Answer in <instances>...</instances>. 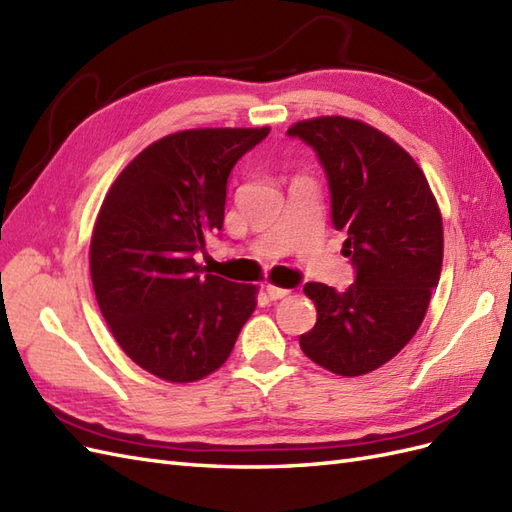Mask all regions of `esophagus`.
<instances>
[{"label":"esophagus","mask_w":512,"mask_h":512,"mask_svg":"<svg viewBox=\"0 0 512 512\" xmlns=\"http://www.w3.org/2000/svg\"><path fill=\"white\" fill-rule=\"evenodd\" d=\"M266 294L270 300H281L290 294V290H285V287H277V285H266Z\"/></svg>","instance_id":"obj_1"}]
</instances>
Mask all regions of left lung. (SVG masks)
<instances>
[{
    "instance_id": "8db88e82",
    "label": "left lung",
    "mask_w": 512,
    "mask_h": 512,
    "mask_svg": "<svg viewBox=\"0 0 512 512\" xmlns=\"http://www.w3.org/2000/svg\"><path fill=\"white\" fill-rule=\"evenodd\" d=\"M287 136L316 151L333 227L346 233L342 253L355 268L346 292L305 285L318 320L300 348L333 374H368L396 357L426 316L443 261L437 201L413 157L361 121L320 116Z\"/></svg>"
}]
</instances>
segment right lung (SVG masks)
I'll use <instances>...</instances> for the list:
<instances>
[{
	"label": "right lung",
	"mask_w": 512,
	"mask_h": 512,
	"mask_svg": "<svg viewBox=\"0 0 512 512\" xmlns=\"http://www.w3.org/2000/svg\"><path fill=\"white\" fill-rule=\"evenodd\" d=\"M261 129H186L149 144L116 177L90 240V277L119 346L142 370L192 383L227 361L255 311V285L203 274L227 181Z\"/></svg>",
	"instance_id": "obj_1"
}]
</instances>
